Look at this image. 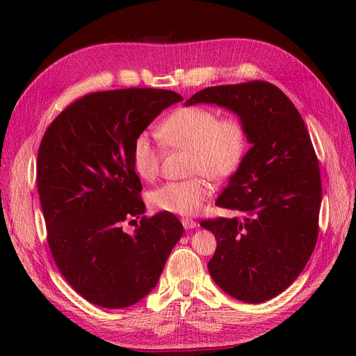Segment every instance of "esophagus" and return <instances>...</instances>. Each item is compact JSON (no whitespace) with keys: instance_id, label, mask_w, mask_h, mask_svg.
<instances>
[{"instance_id":"34e87169","label":"esophagus","mask_w":356,"mask_h":356,"mask_svg":"<svg viewBox=\"0 0 356 356\" xmlns=\"http://www.w3.org/2000/svg\"><path fill=\"white\" fill-rule=\"evenodd\" d=\"M181 222H182V225H184L186 230H193V229H196L197 225H199L195 220H191V218H182Z\"/></svg>"}]
</instances>
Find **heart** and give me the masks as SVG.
<instances>
[{
  "label": "heart",
  "mask_w": 356,
  "mask_h": 356,
  "mask_svg": "<svg viewBox=\"0 0 356 356\" xmlns=\"http://www.w3.org/2000/svg\"><path fill=\"white\" fill-rule=\"evenodd\" d=\"M161 143L191 149V172L213 181L233 175L246 153L245 124L236 117L221 118L203 106H187L172 113L159 127ZM160 165L159 148L147 132L139 134L132 145V166L143 179H153ZM211 196V186L203 178L172 181L149 195L159 211L177 215H196Z\"/></svg>",
  "instance_id": "heart-1"
}]
</instances>
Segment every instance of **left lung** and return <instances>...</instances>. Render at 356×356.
I'll list each match as a JSON object with an SVG mask.
<instances>
[{
  "label": "left lung",
  "instance_id": "8db88e82",
  "mask_svg": "<svg viewBox=\"0 0 356 356\" xmlns=\"http://www.w3.org/2000/svg\"><path fill=\"white\" fill-rule=\"evenodd\" d=\"M196 104L233 113L251 145L215 202L246 217L200 222L217 239L209 273L229 296L263 303L296 281L315 250L322 186L314 145L294 104L267 81L208 88L184 105Z\"/></svg>",
  "mask_w": 356,
  "mask_h": 356
}]
</instances>
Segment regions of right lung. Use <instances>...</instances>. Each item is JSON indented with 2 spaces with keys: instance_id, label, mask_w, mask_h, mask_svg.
<instances>
[{
  "instance_id": "add662e5",
  "label": "right lung",
  "mask_w": 356,
  "mask_h": 356,
  "mask_svg": "<svg viewBox=\"0 0 356 356\" xmlns=\"http://www.w3.org/2000/svg\"><path fill=\"white\" fill-rule=\"evenodd\" d=\"M182 96L161 89H120L83 96L42 136L37 187L53 258L67 282L90 303L129 307L159 282L184 227L174 213L143 217L132 166L135 138ZM142 221L132 235L126 219Z\"/></svg>"
}]
</instances>
